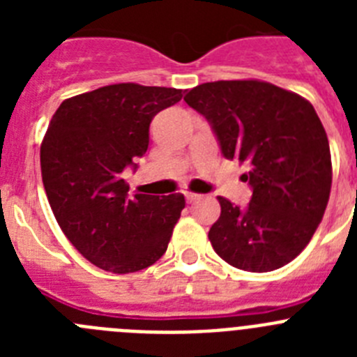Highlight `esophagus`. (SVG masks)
I'll use <instances>...</instances> for the list:
<instances>
[{
  "label": "esophagus",
  "mask_w": 357,
  "mask_h": 357,
  "mask_svg": "<svg viewBox=\"0 0 357 357\" xmlns=\"http://www.w3.org/2000/svg\"><path fill=\"white\" fill-rule=\"evenodd\" d=\"M184 195H185V200H188L189 204H191V202H197L198 198H200V195H197V193H189V191H188V193H184Z\"/></svg>",
  "instance_id": "1"
}]
</instances>
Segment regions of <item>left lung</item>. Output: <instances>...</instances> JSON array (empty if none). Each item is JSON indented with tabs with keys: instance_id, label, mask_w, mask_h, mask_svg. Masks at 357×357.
<instances>
[{
	"instance_id": "8db88e82",
	"label": "left lung",
	"mask_w": 357,
	"mask_h": 357,
	"mask_svg": "<svg viewBox=\"0 0 357 357\" xmlns=\"http://www.w3.org/2000/svg\"><path fill=\"white\" fill-rule=\"evenodd\" d=\"M184 100L211 123L223 157L247 164L241 178L252 185L245 209L218 197L214 252L247 272L288 264L313 238L333 184L329 141L313 105L261 80L207 82Z\"/></svg>"
}]
</instances>
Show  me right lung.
Here are the masks:
<instances>
[{
  "label": "right lung",
  "instance_id": "1",
  "mask_svg": "<svg viewBox=\"0 0 357 357\" xmlns=\"http://www.w3.org/2000/svg\"><path fill=\"white\" fill-rule=\"evenodd\" d=\"M182 96L128 82L68 98L53 114L40 144L43 184L66 238L94 266L139 272L168 248L184 195L128 197L123 169L146 153L153 116Z\"/></svg>",
  "mask_w": 357,
  "mask_h": 357
}]
</instances>
